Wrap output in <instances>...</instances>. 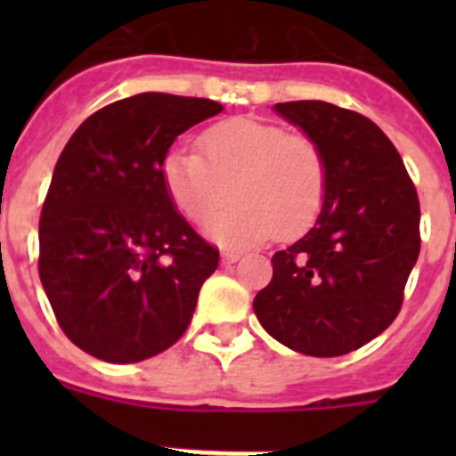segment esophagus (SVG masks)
Returning <instances> with one entry per match:
<instances>
[{
	"mask_svg": "<svg viewBox=\"0 0 456 456\" xmlns=\"http://www.w3.org/2000/svg\"><path fill=\"white\" fill-rule=\"evenodd\" d=\"M240 257H241V253H240V251H235V248H224V251H221V260H224L225 265L237 263V260H240Z\"/></svg>",
	"mask_w": 456,
	"mask_h": 456,
	"instance_id": "esophagus-1",
	"label": "esophagus"
}]
</instances>
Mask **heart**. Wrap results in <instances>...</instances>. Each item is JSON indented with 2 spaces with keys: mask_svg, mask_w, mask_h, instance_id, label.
Segmentation results:
<instances>
[{
  "mask_svg": "<svg viewBox=\"0 0 456 456\" xmlns=\"http://www.w3.org/2000/svg\"><path fill=\"white\" fill-rule=\"evenodd\" d=\"M199 152L173 151L162 164L168 199L193 224L208 219L231 192L236 203L208 221L225 247H247L308 231L326 199V157L308 134L256 118L212 125Z\"/></svg>",
  "mask_w": 456,
  "mask_h": 456,
  "instance_id": "b5f03b06",
  "label": "heart"
}]
</instances>
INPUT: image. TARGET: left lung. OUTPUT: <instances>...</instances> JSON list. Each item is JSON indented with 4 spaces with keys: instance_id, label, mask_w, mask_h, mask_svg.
Masks as SVG:
<instances>
[{
    "instance_id": "obj_1",
    "label": "left lung",
    "mask_w": 456,
    "mask_h": 456,
    "mask_svg": "<svg viewBox=\"0 0 456 456\" xmlns=\"http://www.w3.org/2000/svg\"><path fill=\"white\" fill-rule=\"evenodd\" d=\"M326 157L315 225L272 257L253 301L265 331L305 356H342L386 331L420 253V200L400 152L379 125L320 100L278 102Z\"/></svg>"
}]
</instances>
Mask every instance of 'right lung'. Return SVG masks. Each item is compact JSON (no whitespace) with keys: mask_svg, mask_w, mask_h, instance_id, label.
<instances>
[{"mask_svg":"<svg viewBox=\"0 0 456 456\" xmlns=\"http://www.w3.org/2000/svg\"><path fill=\"white\" fill-rule=\"evenodd\" d=\"M219 102L139 93L79 125L54 167L38 273L54 317L91 356L139 363L183 338L219 248L175 212L162 164Z\"/></svg>","mask_w":456,"mask_h":456,"instance_id":"add662e5","label":"right lung"}]
</instances>
